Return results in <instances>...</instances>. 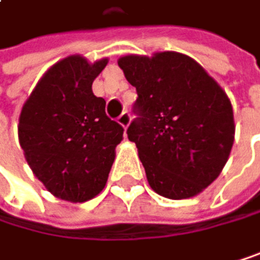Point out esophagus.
Returning <instances> with one entry per match:
<instances>
[{
  "mask_svg": "<svg viewBox=\"0 0 260 260\" xmlns=\"http://www.w3.org/2000/svg\"><path fill=\"white\" fill-rule=\"evenodd\" d=\"M117 121L126 129V127L129 126V123H131V115H129V112H123V114L117 118Z\"/></svg>",
  "mask_w": 260,
  "mask_h": 260,
  "instance_id": "1",
  "label": "esophagus"
}]
</instances>
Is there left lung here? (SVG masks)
Listing matches in <instances>:
<instances>
[{"mask_svg":"<svg viewBox=\"0 0 260 260\" xmlns=\"http://www.w3.org/2000/svg\"><path fill=\"white\" fill-rule=\"evenodd\" d=\"M137 90V118L127 127L149 186L160 196L189 199L211 185L234 142L225 90L196 60L179 52L118 58Z\"/></svg>","mask_w":260,"mask_h":260,"instance_id":"1","label":"left lung"}]
</instances>
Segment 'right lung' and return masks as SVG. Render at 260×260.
<instances>
[{"mask_svg":"<svg viewBox=\"0 0 260 260\" xmlns=\"http://www.w3.org/2000/svg\"><path fill=\"white\" fill-rule=\"evenodd\" d=\"M108 58L89 63L81 55L55 63L26 100L18 139L35 177L55 197L86 202L106 185L123 140V127L111 120L92 83Z\"/></svg>","mask_w":260,"mask_h":260,"instance_id":"1","label":"right lung"}]
</instances>
